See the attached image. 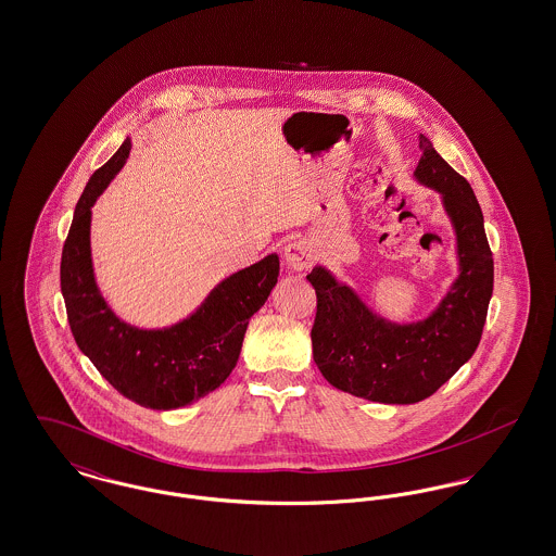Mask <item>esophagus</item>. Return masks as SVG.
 Here are the masks:
<instances>
[{
	"label": "esophagus",
	"mask_w": 556,
	"mask_h": 556,
	"mask_svg": "<svg viewBox=\"0 0 556 556\" xmlns=\"http://www.w3.org/2000/svg\"><path fill=\"white\" fill-rule=\"evenodd\" d=\"M283 258H286V265L291 270H306L308 266L313 265V252H311V248H308V243L306 241H302V239H293L290 241L288 245H286V250H283Z\"/></svg>",
	"instance_id": "34e87169"
}]
</instances>
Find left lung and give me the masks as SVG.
<instances>
[{"label": "left lung", "mask_w": 556, "mask_h": 556, "mask_svg": "<svg viewBox=\"0 0 556 556\" xmlns=\"http://www.w3.org/2000/svg\"><path fill=\"white\" fill-rule=\"evenodd\" d=\"M419 148L415 177L442 193L456 233L458 277L440 306L424 320L397 325L377 317L325 266L306 275L317 291L311 338L318 370L333 388L383 404L421 402L473 356L494 290V258L473 189L425 135Z\"/></svg>", "instance_id": "left-lung-1"}]
</instances>
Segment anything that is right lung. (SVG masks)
<instances>
[{
    "instance_id": "add662e5",
    "label": "right lung",
    "mask_w": 556,
    "mask_h": 556,
    "mask_svg": "<svg viewBox=\"0 0 556 556\" xmlns=\"http://www.w3.org/2000/svg\"><path fill=\"white\" fill-rule=\"evenodd\" d=\"M131 139L98 168L77 202L60 263V288L80 352L108 383L135 404L173 410L216 390L238 365L250 317L279 277V256L220 281L202 306L164 329H139L112 313L91 263V206L129 159Z\"/></svg>"
}]
</instances>
